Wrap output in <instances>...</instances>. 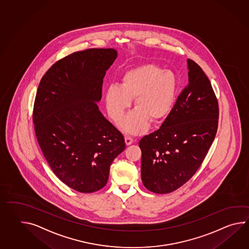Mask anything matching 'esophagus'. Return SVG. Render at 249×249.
<instances>
[{
  "label": "esophagus",
  "mask_w": 249,
  "mask_h": 249,
  "mask_svg": "<svg viewBox=\"0 0 249 249\" xmlns=\"http://www.w3.org/2000/svg\"><path fill=\"white\" fill-rule=\"evenodd\" d=\"M125 143L127 145H129L133 143V139L130 137H125Z\"/></svg>",
  "instance_id": "esophagus-1"
}]
</instances>
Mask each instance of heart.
Returning a JSON list of instances; mask_svg holds the SVG:
<instances>
[{
    "mask_svg": "<svg viewBox=\"0 0 249 249\" xmlns=\"http://www.w3.org/2000/svg\"><path fill=\"white\" fill-rule=\"evenodd\" d=\"M178 81L171 70L155 64H142L125 72L122 84L111 85L105 91V105L109 116L117 122L127 109L131 99L137 107L119 122V127L130 134L143 132L152 122L163 121L176 101Z\"/></svg>",
    "mask_w": 249,
    "mask_h": 249,
    "instance_id": "heart-1",
    "label": "heart"
}]
</instances>
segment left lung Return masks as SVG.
Returning <instances> with one entry per match:
<instances>
[{
    "instance_id": "left-lung-1",
    "label": "left lung",
    "mask_w": 249,
    "mask_h": 249,
    "mask_svg": "<svg viewBox=\"0 0 249 249\" xmlns=\"http://www.w3.org/2000/svg\"><path fill=\"white\" fill-rule=\"evenodd\" d=\"M188 84L160 128L139 141L141 178L157 194L171 193L198 170L215 138L219 106L210 80L188 59Z\"/></svg>"
}]
</instances>
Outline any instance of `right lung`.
Returning a JSON list of instances; mask_svg holds the SVG:
<instances>
[{
  "instance_id": "right-lung-1",
  "label": "right lung",
  "mask_w": 249,
  "mask_h": 249,
  "mask_svg": "<svg viewBox=\"0 0 249 249\" xmlns=\"http://www.w3.org/2000/svg\"><path fill=\"white\" fill-rule=\"evenodd\" d=\"M117 55L115 49L93 48L66 56L44 74L36 95L39 146L56 176L81 193L104 188L111 162L125 149L122 133L96 104Z\"/></svg>"
}]
</instances>
